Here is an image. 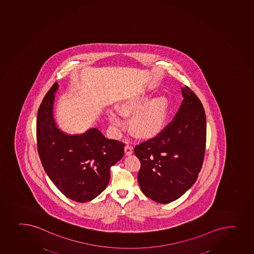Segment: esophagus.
I'll use <instances>...</instances> for the list:
<instances>
[{"mask_svg":"<svg viewBox=\"0 0 254 254\" xmlns=\"http://www.w3.org/2000/svg\"><path fill=\"white\" fill-rule=\"evenodd\" d=\"M125 153L127 155L132 154L133 153V146L129 145V144H126V147H125Z\"/></svg>","mask_w":254,"mask_h":254,"instance_id":"obj_1","label":"esophagus"}]
</instances>
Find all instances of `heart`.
Instances as JSON below:
<instances>
[{
	"instance_id": "heart-1",
	"label": "heart",
	"mask_w": 254,
	"mask_h": 254,
	"mask_svg": "<svg viewBox=\"0 0 254 254\" xmlns=\"http://www.w3.org/2000/svg\"><path fill=\"white\" fill-rule=\"evenodd\" d=\"M148 97L134 96L122 103L121 112L125 115H133L131 126L140 136H151L159 132L166 120V102L162 98H156L144 105ZM110 121L119 128L126 126V118L118 110L109 111Z\"/></svg>"
}]
</instances>
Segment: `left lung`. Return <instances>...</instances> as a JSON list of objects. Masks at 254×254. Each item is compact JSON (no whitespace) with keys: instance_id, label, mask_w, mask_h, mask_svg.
<instances>
[{"instance_id":"1","label":"left lung","mask_w":254,"mask_h":254,"mask_svg":"<svg viewBox=\"0 0 254 254\" xmlns=\"http://www.w3.org/2000/svg\"><path fill=\"white\" fill-rule=\"evenodd\" d=\"M173 120L153 138L134 147L140 161L138 182L155 202L177 200L197 179L206 142V120L200 99L188 86Z\"/></svg>"}]
</instances>
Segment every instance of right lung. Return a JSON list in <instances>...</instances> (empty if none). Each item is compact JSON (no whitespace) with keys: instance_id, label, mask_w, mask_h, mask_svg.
<instances>
[{"instance_id":"add662e5","label":"right lung","mask_w":254,"mask_h":254,"mask_svg":"<svg viewBox=\"0 0 254 254\" xmlns=\"http://www.w3.org/2000/svg\"><path fill=\"white\" fill-rule=\"evenodd\" d=\"M54 83L41 103L37 117V144L41 162L57 188L77 202L93 200L108 186L110 168L124 155L123 142L105 138L97 128L67 135L53 116Z\"/></svg>"}]
</instances>
